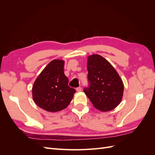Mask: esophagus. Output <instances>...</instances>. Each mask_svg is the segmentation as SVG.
Instances as JSON below:
<instances>
[{"mask_svg": "<svg viewBox=\"0 0 155 155\" xmlns=\"http://www.w3.org/2000/svg\"><path fill=\"white\" fill-rule=\"evenodd\" d=\"M81 90H82V88H81V87H79L76 88V91H77V92H81Z\"/></svg>", "mask_w": 155, "mask_h": 155, "instance_id": "obj_1", "label": "esophagus"}]
</instances>
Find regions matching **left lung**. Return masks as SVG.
Returning <instances> with one entry per match:
<instances>
[{"label":"left lung","instance_id":"obj_1","mask_svg":"<svg viewBox=\"0 0 155 155\" xmlns=\"http://www.w3.org/2000/svg\"><path fill=\"white\" fill-rule=\"evenodd\" d=\"M88 87L84 92L97 109L109 111L118 106L124 94V83L111 64L102 56H88Z\"/></svg>","mask_w":155,"mask_h":155}]
</instances>
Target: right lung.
<instances>
[{"label":"right lung","instance_id":"add662e5","mask_svg":"<svg viewBox=\"0 0 155 155\" xmlns=\"http://www.w3.org/2000/svg\"><path fill=\"white\" fill-rule=\"evenodd\" d=\"M76 92L68 86V79L64 74V61L58 59L51 61L43 69L32 87L35 103L48 112L65 109Z\"/></svg>","mask_w":155,"mask_h":155}]
</instances>
